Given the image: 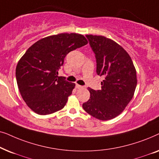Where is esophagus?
I'll use <instances>...</instances> for the list:
<instances>
[{"label":"esophagus","instance_id":"esophagus-1","mask_svg":"<svg viewBox=\"0 0 159 159\" xmlns=\"http://www.w3.org/2000/svg\"><path fill=\"white\" fill-rule=\"evenodd\" d=\"M76 88H77V89H80V88H83L84 87L82 85H80V84H76Z\"/></svg>","mask_w":159,"mask_h":159}]
</instances>
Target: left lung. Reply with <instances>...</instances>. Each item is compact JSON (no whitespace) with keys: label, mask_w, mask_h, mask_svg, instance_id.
Instances as JSON below:
<instances>
[{"label":"left lung","mask_w":159,"mask_h":159,"mask_svg":"<svg viewBox=\"0 0 159 159\" xmlns=\"http://www.w3.org/2000/svg\"><path fill=\"white\" fill-rule=\"evenodd\" d=\"M95 54L96 72L104 76L101 90L88 88L90 97L82 107L102 121L115 118L125 110L137 86L136 70L127 52L115 41L104 36L87 34Z\"/></svg>","instance_id":"left-lung-1"}]
</instances>
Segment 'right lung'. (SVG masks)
Masks as SVG:
<instances>
[{
  "label": "right lung",
  "mask_w": 159,
  "mask_h": 159,
  "mask_svg": "<svg viewBox=\"0 0 159 159\" xmlns=\"http://www.w3.org/2000/svg\"><path fill=\"white\" fill-rule=\"evenodd\" d=\"M88 44L82 34L61 33L46 37L30 47L16 68L19 92L27 105L40 115L62 109L75 84L58 77L69 52Z\"/></svg>",
  "instance_id": "right-lung-1"
}]
</instances>
